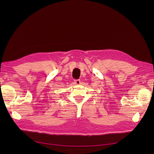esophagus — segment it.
<instances>
[{"instance_id":"1","label":"esophagus","mask_w":154,"mask_h":154,"mask_svg":"<svg viewBox=\"0 0 154 154\" xmlns=\"http://www.w3.org/2000/svg\"><path fill=\"white\" fill-rule=\"evenodd\" d=\"M74 82V83H75V84H76V85H80L81 83L80 80H75Z\"/></svg>"}]
</instances>
